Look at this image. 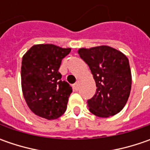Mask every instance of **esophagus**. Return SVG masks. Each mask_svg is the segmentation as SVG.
Instances as JSON below:
<instances>
[{"mask_svg":"<svg viewBox=\"0 0 150 150\" xmlns=\"http://www.w3.org/2000/svg\"><path fill=\"white\" fill-rule=\"evenodd\" d=\"M78 88H79V83H76L73 84V88L75 90H78Z\"/></svg>","mask_w":150,"mask_h":150,"instance_id":"1","label":"esophagus"}]
</instances>
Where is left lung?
<instances>
[{
    "mask_svg": "<svg viewBox=\"0 0 150 150\" xmlns=\"http://www.w3.org/2000/svg\"><path fill=\"white\" fill-rule=\"evenodd\" d=\"M95 80L94 96L88 100L89 111L100 118L120 112L129 99L132 76L129 59L120 51L108 46L78 50Z\"/></svg>",
    "mask_w": 150,
    "mask_h": 150,
    "instance_id": "left-lung-1",
    "label": "left lung"
}]
</instances>
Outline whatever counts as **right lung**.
<instances>
[{
    "mask_svg": "<svg viewBox=\"0 0 150 150\" xmlns=\"http://www.w3.org/2000/svg\"><path fill=\"white\" fill-rule=\"evenodd\" d=\"M71 48L53 44L32 46L22 57L21 88L27 106L39 117L53 120L67 109L72 87L62 81L58 72L62 58Z\"/></svg>",
    "mask_w": 150,
    "mask_h": 150,
    "instance_id": "add662e5",
    "label": "right lung"
}]
</instances>
